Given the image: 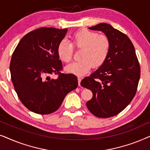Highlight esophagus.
I'll list each match as a JSON object with an SVG mask.
<instances>
[{
    "instance_id": "esophagus-1",
    "label": "esophagus",
    "mask_w": 150,
    "mask_h": 150,
    "mask_svg": "<svg viewBox=\"0 0 150 150\" xmlns=\"http://www.w3.org/2000/svg\"><path fill=\"white\" fill-rule=\"evenodd\" d=\"M82 80L81 77H78V83H79V85H81V81Z\"/></svg>"
}]
</instances>
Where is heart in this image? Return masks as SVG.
Returning a JSON list of instances; mask_svg holds the SVG:
<instances>
[{"label": "heart", "instance_id": "1", "mask_svg": "<svg viewBox=\"0 0 150 150\" xmlns=\"http://www.w3.org/2000/svg\"><path fill=\"white\" fill-rule=\"evenodd\" d=\"M73 46L81 49L80 58L82 60L73 62L65 67L66 72L82 76L94 67L101 65L109 54L110 42L108 37L87 29H81L71 37V44L66 40L61 41L58 47L59 58L65 63L71 60Z\"/></svg>", "mask_w": 150, "mask_h": 150}]
</instances>
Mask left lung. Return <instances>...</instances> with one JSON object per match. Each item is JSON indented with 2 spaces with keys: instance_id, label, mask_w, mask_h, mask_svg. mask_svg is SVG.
<instances>
[{
  "instance_id": "obj_1",
  "label": "left lung",
  "mask_w": 150,
  "mask_h": 150,
  "mask_svg": "<svg viewBox=\"0 0 150 150\" xmlns=\"http://www.w3.org/2000/svg\"><path fill=\"white\" fill-rule=\"evenodd\" d=\"M89 29L101 31L109 39L110 48L99 68L82 80V87L93 93L87 107L94 115L107 118L122 111L132 101L140 79V66L128 37L106 23Z\"/></svg>"
}]
</instances>
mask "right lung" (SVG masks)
Instances as JSON below:
<instances>
[{
	"label": "right lung",
	"mask_w": 150,
	"mask_h": 150,
	"mask_svg": "<svg viewBox=\"0 0 150 150\" xmlns=\"http://www.w3.org/2000/svg\"><path fill=\"white\" fill-rule=\"evenodd\" d=\"M67 29L43 27L21 39L12 54L10 72L15 91L30 111L46 115L60 107L69 92L78 87L77 77L61 74L58 47ZM51 74H58L51 79Z\"/></svg>",
	"instance_id": "add662e5"
}]
</instances>
